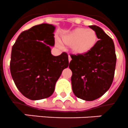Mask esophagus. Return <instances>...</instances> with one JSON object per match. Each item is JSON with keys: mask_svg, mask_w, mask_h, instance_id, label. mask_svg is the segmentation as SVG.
<instances>
[{"mask_svg": "<svg viewBox=\"0 0 128 128\" xmlns=\"http://www.w3.org/2000/svg\"><path fill=\"white\" fill-rule=\"evenodd\" d=\"M71 60H72V58H71V57H70V56H68V61H69V62H70V61H71Z\"/></svg>", "mask_w": 128, "mask_h": 128, "instance_id": "34e87169", "label": "esophagus"}]
</instances>
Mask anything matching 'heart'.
<instances>
[{"label": "heart", "instance_id": "heart-1", "mask_svg": "<svg viewBox=\"0 0 128 128\" xmlns=\"http://www.w3.org/2000/svg\"><path fill=\"white\" fill-rule=\"evenodd\" d=\"M62 42L70 46L72 52L76 55L89 53L98 42L97 34L93 30L77 28L62 36Z\"/></svg>", "mask_w": 128, "mask_h": 128}]
</instances>
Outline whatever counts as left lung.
I'll use <instances>...</instances> for the list:
<instances>
[{
    "label": "left lung",
    "mask_w": 128,
    "mask_h": 128,
    "mask_svg": "<svg viewBox=\"0 0 128 128\" xmlns=\"http://www.w3.org/2000/svg\"><path fill=\"white\" fill-rule=\"evenodd\" d=\"M89 28L96 32L98 40L90 52L70 54L72 90L78 98L91 101L102 96L110 88L114 76L116 55L112 39L96 26Z\"/></svg>",
    "instance_id": "left-lung-1"
}]
</instances>
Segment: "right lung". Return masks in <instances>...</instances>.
I'll return each mask as SVG.
<instances>
[{
    "label": "right lung",
    "instance_id": "1",
    "mask_svg": "<svg viewBox=\"0 0 128 128\" xmlns=\"http://www.w3.org/2000/svg\"><path fill=\"white\" fill-rule=\"evenodd\" d=\"M54 31L51 24L35 26L22 32L12 46L10 73L20 93L31 100L52 95L56 82L69 64L65 52L57 56L51 54Z\"/></svg>",
    "mask_w": 128,
    "mask_h": 128
}]
</instances>
